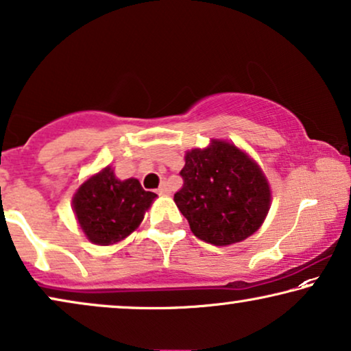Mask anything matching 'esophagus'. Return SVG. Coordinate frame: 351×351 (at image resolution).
I'll list each match as a JSON object with an SVG mask.
<instances>
[{
  "label": "esophagus",
  "mask_w": 351,
  "mask_h": 351,
  "mask_svg": "<svg viewBox=\"0 0 351 351\" xmlns=\"http://www.w3.org/2000/svg\"><path fill=\"white\" fill-rule=\"evenodd\" d=\"M157 194L159 195H169L170 194V189H169V186L167 184H162L159 189H157Z\"/></svg>",
  "instance_id": "esophagus-1"
}]
</instances>
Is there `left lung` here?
<instances>
[{
	"label": "left lung",
	"mask_w": 351,
	"mask_h": 351,
	"mask_svg": "<svg viewBox=\"0 0 351 351\" xmlns=\"http://www.w3.org/2000/svg\"><path fill=\"white\" fill-rule=\"evenodd\" d=\"M176 206L197 239L216 246L245 240L259 229L270 206V189L263 171L239 147L213 141L192 149L180 171Z\"/></svg>",
	"instance_id": "obj_1"
}]
</instances>
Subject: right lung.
<instances>
[{
  "label": "right lung",
  "mask_w": 351,
  "mask_h": 351,
  "mask_svg": "<svg viewBox=\"0 0 351 351\" xmlns=\"http://www.w3.org/2000/svg\"><path fill=\"white\" fill-rule=\"evenodd\" d=\"M138 180L121 181L110 167L79 187L75 206L79 226L95 245H111L132 234L156 199Z\"/></svg>",
  "instance_id": "1"
}]
</instances>
